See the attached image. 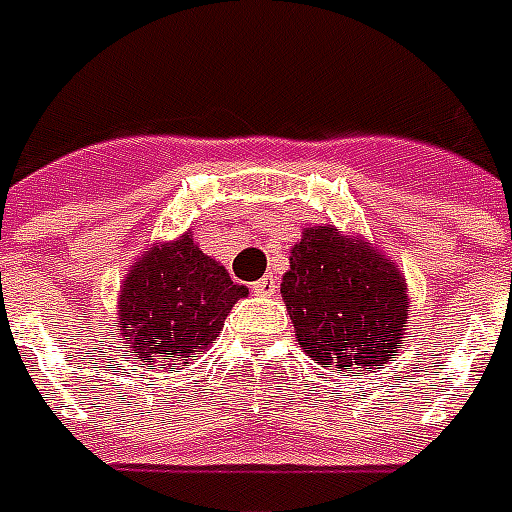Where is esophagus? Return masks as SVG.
Returning <instances> with one entry per match:
<instances>
[{"label":"esophagus","mask_w":512,"mask_h":512,"mask_svg":"<svg viewBox=\"0 0 512 512\" xmlns=\"http://www.w3.org/2000/svg\"><path fill=\"white\" fill-rule=\"evenodd\" d=\"M252 289H255L257 295H273L276 292V279L273 276H263V279L252 284Z\"/></svg>","instance_id":"obj_1"}]
</instances>
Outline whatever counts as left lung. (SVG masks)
Masks as SVG:
<instances>
[{
	"label": "left lung",
	"instance_id": "obj_1",
	"mask_svg": "<svg viewBox=\"0 0 512 512\" xmlns=\"http://www.w3.org/2000/svg\"><path fill=\"white\" fill-rule=\"evenodd\" d=\"M281 295L297 342L337 372L385 369L406 337V281L388 257L335 225L305 231L292 247Z\"/></svg>",
	"mask_w": 512,
	"mask_h": 512
}]
</instances>
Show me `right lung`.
Segmentation results:
<instances>
[{"mask_svg": "<svg viewBox=\"0 0 512 512\" xmlns=\"http://www.w3.org/2000/svg\"><path fill=\"white\" fill-rule=\"evenodd\" d=\"M247 292L185 233L151 247L127 276L119 295L122 337L140 361L172 372V364L185 366L209 348Z\"/></svg>", "mask_w": 512, "mask_h": 512, "instance_id": "obj_1", "label": "right lung"}]
</instances>
